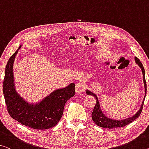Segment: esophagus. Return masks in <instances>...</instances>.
Masks as SVG:
<instances>
[{"label":"esophagus","mask_w":149,"mask_h":149,"mask_svg":"<svg viewBox=\"0 0 149 149\" xmlns=\"http://www.w3.org/2000/svg\"><path fill=\"white\" fill-rule=\"evenodd\" d=\"M75 91L77 94H80L84 91V88L81 83H77L75 86Z\"/></svg>","instance_id":"obj_1"}]
</instances>
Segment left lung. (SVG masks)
Returning a JSON list of instances; mask_svg holds the SVG:
<instances>
[{
  "instance_id": "1",
  "label": "left lung",
  "mask_w": 149,
  "mask_h": 149,
  "mask_svg": "<svg viewBox=\"0 0 149 149\" xmlns=\"http://www.w3.org/2000/svg\"><path fill=\"white\" fill-rule=\"evenodd\" d=\"M134 61H135V63L136 65L141 68V69L142 70L143 77V83H144V86H145V97L143 98V102H142V104L141 105L140 108L139 109V111H137L134 115L130 116V117L125 118V119L117 120V119H114V118H110L109 116H107L105 115L101 110V107H100V102L98 101L97 95H96L95 93H93L92 91H91L90 90L87 89V90L86 91V93L88 95H93L96 98V101H97V102H96L95 108H94L93 111L92 113V119L94 121V123H95L97 125L102 128H107V129H113V128L123 127H125L126 125H129V123H132V121L135 120L136 118H137L139 116H140V114L141 113L142 110H143L144 100H145L146 94L145 71V68L143 67V65H142L140 60H139L138 58H136V57H134Z\"/></svg>"
}]
</instances>
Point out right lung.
Returning <instances> with one entry per match:
<instances>
[{
  "label": "right lung",
  "instance_id": "1",
  "mask_svg": "<svg viewBox=\"0 0 149 149\" xmlns=\"http://www.w3.org/2000/svg\"><path fill=\"white\" fill-rule=\"evenodd\" d=\"M10 57L6 64L3 81V94L9 114L20 124L34 129L45 130L55 126L62 117L66 102L74 95L75 84L56 89L37 102H29L17 92L13 65L21 48Z\"/></svg>",
  "mask_w": 149,
  "mask_h": 149
}]
</instances>
